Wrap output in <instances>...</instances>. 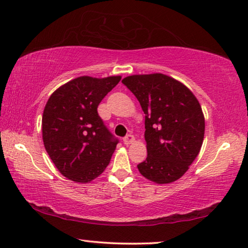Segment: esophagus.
Instances as JSON below:
<instances>
[{
	"mask_svg": "<svg viewBox=\"0 0 248 248\" xmlns=\"http://www.w3.org/2000/svg\"><path fill=\"white\" fill-rule=\"evenodd\" d=\"M134 140H135L134 135H127L124 138V143L125 146H129V145H131L132 142H134Z\"/></svg>",
	"mask_w": 248,
	"mask_h": 248,
	"instance_id": "34e87169",
	"label": "esophagus"
}]
</instances>
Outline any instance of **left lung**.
I'll list each match as a JSON object with an SVG mask.
<instances>
[{
  "label": "left lung",
  "instance_id": "obj_1",
  "mask_svg": "<svg viewBox=\"0 0 248 248\" xmlns=\"http://www.w3.org/2000/svg\"><path fill=\"white\" fill-rule=\"evenodd\" d=\"M123 83L145 112L147 158L139 172L156 184L176 182L198 156L205 118L193 92L162 73L125 77Z\"/></svg>",
  "mask_w": 248,
  "mask_h": 248
}]
</instances>
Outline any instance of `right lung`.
I'll return each mask as SVG.
<instances>
[{
	"mask_svg": "<svg viewBox=\"0 0 248 248\" xmlns=\"http://www.w3.org/2000/svg\"><path fill=\"white\" fill-rule=\"evenodd\" d=\"M120 76L76 78L58 88L42 116L44 148L55 167L76 183H90L109 165L118 139L98 114V106Z\"/></svg>",
	"mask_w": 248,
	"mask_h": 248,
	"instance_id": "right-lung-1",
	"label": "right lung"
}]
</instances>
